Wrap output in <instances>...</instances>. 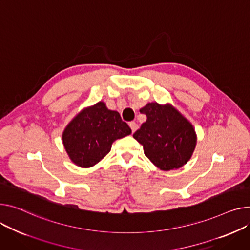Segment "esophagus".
I'll return each instance as SVG.
<instances>
[{"mask_svg": "<svg viewBox=\"0 0 250 250\" xmlns=\"http://www.w3.org/2000/svg\"><path fill=\"white\" fill-rule=\"evenodd\" d=\"M128 125H129V127L131 128V131L135 132V130L138 128V125L135 122H130Z\"/></svg>", "mask_w": 250, "mask_h": 250, "instance_id": "1", "label": "esophagus"}]
</instances>
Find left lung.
I'll list each match as a JSON object with an SVG mask.
<instances>
[{
  "instance_id": "obj_1",
  "label": "left lung",
  "mask_w": 250,
  "mask_h": 250,
  "mask_svg": "<svg viewBox=\"0 0 250 250\" xmlns=\"http://www.w3.org/2000/svg\"><path fill=\"white\" fill-rule=\"evenodd\" d=\"M140 111L146 121L132 137L143 145L146 157L163 171L185 165L196 146L193 125L169 104H147Z\"/></svg>"
}]
</instances>
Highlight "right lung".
I'll return each instance as SVG.
<instances>
[{"mask_svg":"<svg viewBox=\"0 0 250 250\" xmlns=\"http://www.w3.org/2000/svg\"><path fill=\"white\" fill-rule=\"evenodd\" d=\"M130 134L120 113L99 102L75 116L64 129L62 140L71 161L81 168H89L110 152L115 140Z\"/></svg>","mask_w":250,"mask_h":250,"instance_id":"1","label":"right lung"}]
</instances>
